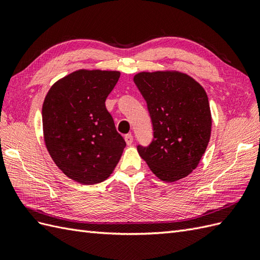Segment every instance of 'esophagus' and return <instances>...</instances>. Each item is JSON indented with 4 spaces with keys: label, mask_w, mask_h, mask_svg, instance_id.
Segmentation results:
<instances>
[{
    "label": "esophagus",
    "mask_w": 260,
    "mask_h": 260,
    "mask_svg": "<svg viewBox=\"0 0 260 260\" xmlns=\"http://www.w3.org/2000/svg\"><path fill=\"white\" fill-rule=\"evenodd\" d=\"M125 142H126V144L127 145H131L132 143H133V141H134V138H133V135L132 134H127V135H125Z\"/></svg>",
    "instance_id": "1"
}]
</instances>
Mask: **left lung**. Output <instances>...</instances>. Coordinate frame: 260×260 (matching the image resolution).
Here are the masks:
<instances>
[{
    "label": "left lung",
    "mask_w": 260,
    "mask_h": 260,
    "mask_svg": "<svg viewBox=\"0 0 260 260\" xmlns=\"http://www.w3.org/2000/svg\"><path fill=\"white\" fill-rule=\"evenodd\" d=\"M134 82L147 102L154 129L149 146H137L139 156L160 180H180L198 167L210 141L206 92L179 71L139 72Z\"/></svg>",
    "instance_id": "1"
}]
</instances>
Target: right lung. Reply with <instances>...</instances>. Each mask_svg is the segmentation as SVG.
I'll return each mask as SVG.
<instances>
[{
  "instance_id": "right-lung-1",
  "label": "right lung",
  "mask_w": 260,
  "mask_h": 260,
  "mask_svg": "<svg viewBox=\"0 0 260 260\" xmlns=\"http://www.w3.org/2000/svg\"><path fill=\"white\" fill-rule=\"evenodd\" d=\"M119 71L77 70L49 89L43 104L47 150L63 174L82 184L108 179L126 146L105 100Z\"/></svg>"
}]
</instances>
